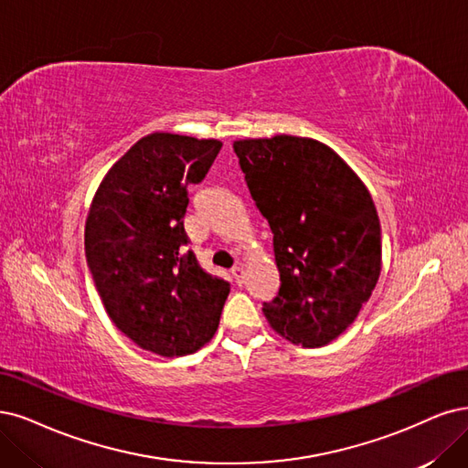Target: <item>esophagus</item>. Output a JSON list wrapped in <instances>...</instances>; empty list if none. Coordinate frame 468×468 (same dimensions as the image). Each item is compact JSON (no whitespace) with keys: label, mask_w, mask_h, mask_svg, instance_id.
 Listing matches in <instances>:
<instances>
[{"label":"esophagus","mask_w":468,"mask_h":468,"mask_svg":"<svg viewBox=\"0 0 468 468\" xmlns=\"http://www.w3.org/2000/svg\"><path fill=\"white\" fill-rule=\"evenodd\" d=\"M231 275H233V280H235L239 285L243 283V280H245V270H243V266H240V264L233 266V268H231Z\"/></svg>","instance_id":"1"}]
</instances>
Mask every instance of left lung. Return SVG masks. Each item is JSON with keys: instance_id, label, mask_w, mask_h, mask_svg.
Returning <instances> with one entry per match:
<instances>
[{"instance_id": "left-lung-1", "label": "left lung", "mask_w": 468, "mask_h": 468, "mask_svg": "<svg viewBox=\"0 0 468 468\" xmlns=\"http://www.w3.org/2000/svg\"><path fill=\"white\" fill-rule=\"evenodd\" d=\"M233 150L273 233L282 285L264 314L291 343L322 347L355 322L382 271L374 200L356 173L314 138H245Z\"/></svg>"}]
</instances>
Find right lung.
<instances>
[{
	"label": "right lung",
	"instance_id": "1",
	"mask_svg": "<svg viewBox=\"0 0 468 468\" xmlns=\"http://www.w3.org/2000/svg\"><path fill=\"white\" fill-rule=\"evenodd\" d=\"M221 143L173 133L143 136L100 183L84 228L86 262L112 322L162 356L198 351L218 330L229 283L207 273L183 218Z\"/></svg>",
	"mask_w": 468,
	"mask_h": 468
}]
</instances>
